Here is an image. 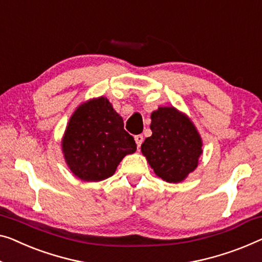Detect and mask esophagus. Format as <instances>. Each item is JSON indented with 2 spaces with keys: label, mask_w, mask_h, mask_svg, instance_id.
<instances>
[{
  "label": "esophagus",
  "mask_w": 262,
  "mask_h": 262,
  "mask_svg": "<svg viewBox=\"0 0 262 262\" xmlns=\"http://www.w3.org/2000/svg\"><path fill=\"white\" fill-rule=\"evenodd\" d=\"M135 142H136V146H138V148H140V146H141V143L143 142V136L141 134L135 135Z\"/></svg>",
  "instance_id": "obj_1"
}]
</instances>
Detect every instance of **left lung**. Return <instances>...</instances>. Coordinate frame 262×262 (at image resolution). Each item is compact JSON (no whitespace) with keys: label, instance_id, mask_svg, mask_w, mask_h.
Segmentation results:
<instances>
[{"label":"left lung","instance_id":"obj_1","mask_svg":"<svg viewBox=\"0 0 262 262\" xmlns=\"http://www.w3.org/2000/svg\"><path fill=\"white\" fill-rule=\"evenodd\" d=\"M153 134L144 140L141 151L159 178L180 182L196 168L202 142L194 124L173 107L151 113Z\"/></svg>","mask_w":262,"mask_h":262}]
</instances>
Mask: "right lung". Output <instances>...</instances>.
<instances>
[{"label": "right lung", "mask_w": 262, "mask_h": 262, "mask_svg": "<svg viewBox=\"0 0 262 262\" xmlns=\"http://www.w3.org/2000/svg\"><path fill=\"white\" fill-rule=\"evenodd\" d=\"M70 170L84 181H101L115 173L127 154L136 150L134 138L104 97L88 101L74 113L62 140Z\"/></svg>", "instance_id": "add662e5"}]
</instances>
